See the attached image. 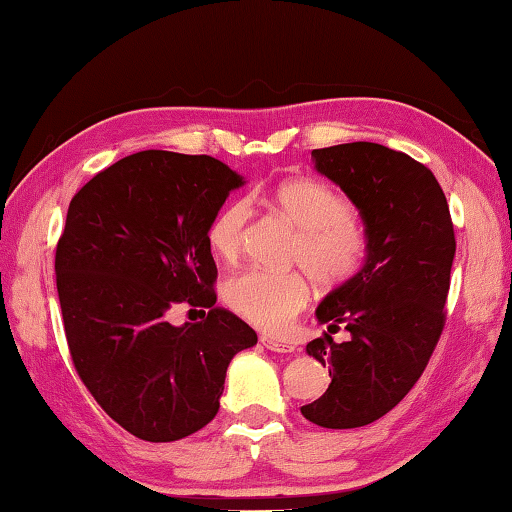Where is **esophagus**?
Segmentation results:
<instances>
[{"mask_svg": "<svg viewBox=\"0 0 512 512\" xmlns=\"http://www.w3.org/2000/svg\"><path fill=\"white\" fill-rule=\"evenodd\" d=\"M260 343H263L267 350H272V352H281V354H289V352H294L296 350V345L294 343H289V341H283V339H274V336H269V334H263L260 336Z\"/></svg>", "mask_w": 512, "mask_h": 512, "instance_id": "obj_1", "label": "esophagus"}]
</instances>
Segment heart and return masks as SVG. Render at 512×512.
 Masks as SVG:
<instances>
[{"mask_svg":"<svg viewBox=\"0 0 512 512\" xmlns=\"http://www.w3.org/2000/svg\"><path fill=\"white\" fill-rule=\"evenodd\" d=\"M274 207L298 229L292 263L303 267L318 287L334 289L361 272L368 256V227L341 191L321 180L294 178L274 189ZM252 220L247 198L229 202L207 229L209 249L218 258L236 260L243 252ZM225 303L245 321L267 332H283L310 301L303 272H269L249 267L231 276L223 287Z\"/></svg>","mask_w":512,"mask_h":512,"instance_id":"1","label":"heart"}]
</instances>
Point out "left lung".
<instances>
[{
	"label": "left lung",
	"instance_id": "8db88e82",
	"mask_svg": "<svg viewBox=\"0 0 512 512\" xmlns=\"http://www.w3.org/2000/svg\"><path fill=\"white\" fill-rule=\"evenodd\" d=\"M318 173L339 185L368 227V256L350 283L316 310L330 323L307 354L330 368V388L301 408L323 428H361L381 419L426 370L446 325L455 229L428 167L374 142L314 149ZM343 324L351 341L329 334Z\"/></svg>",
	"mask_w": 512,
	"mask_h": 512
}]
</instances>
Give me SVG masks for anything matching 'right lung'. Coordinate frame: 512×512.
Listing matches in <instances>:
<instances>
[{"label": "right lung", "instance_id": "1", "mask_svg": "<svg viewBox=\"0 0 512 512\" xmlns=\"http://www.w3.org/2000/svg\"><path fill=\"white\" fill-rule=\"evenodd\" d=\"M243 178L211 156L140 151L77 191L55 249L66 343L100 408L133 437L178 441L220 408L234 354L256 345L216 307L211 220ZM209 309L171 326V306Z\"/></svg>", "mask_w": 512, "mask_h": 512}]
</instances>
